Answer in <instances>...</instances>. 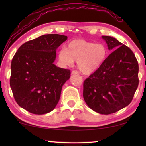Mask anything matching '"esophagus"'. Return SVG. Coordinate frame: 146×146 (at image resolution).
I'll return each instance as SVG.
<instances>
[{
    "label": "esophagus",
    "instance_id": "34e87169",
    "mask_svg": "<svg viewBox=\"0 0 146 146\" xmlns=\"http://www.w3.org/2000/svg\"><path fill=\"white\" fill-rule=\"evenodd\" d=\"M71 74L72 75H78V72L76 71H75V70H74V71H72L71 72Z\"/></svg>",
    "mask_w": 146,
    "mask_h": 146
}]
</instances>
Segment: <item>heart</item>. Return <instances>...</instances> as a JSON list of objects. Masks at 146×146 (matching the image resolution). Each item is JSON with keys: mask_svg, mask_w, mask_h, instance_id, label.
<instances>
[{"mask_svg": "<svg viewBox=\"0 0 146 146\" xmlns=\"http://www.w3.org/2000/svg\"><path fill=\"white\" fill-rule=\"evenodd\" d=\"M108 48L104 44L76 39L62 48L58 53V60L62 66H72L78 62V68L82 74L90 75L98 70L106 59Z\"/></svg>", "mask_w": 146, "mask_h": 146, "instance_id": "heart-1", "label": "heart"}]
</instances>
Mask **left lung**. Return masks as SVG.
<instances>
[{
    "mask_svg": "<svg viewBox=\"0 0 146 146\" xmlns=\"http://www.w3.org/2000/svg\"><path fill=\"white\" fill-rule=\"evenodd\" d=\"M111 52L98 70L84 82L85 102L96 112L110 114L132 100L139 83V66L133 52L117 39L102 36Z\"/></svg>",
    "mask_w": 146,
    "mask_h": 146,
    "instance_id": "1",
    "label": "left lung"
}]
</instances>
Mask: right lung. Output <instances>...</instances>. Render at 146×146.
I'll return each mask as SVG.
<instances>
[{
    "mask_svg": "<svg viewBox=\"0 0 146 146\" xmlns=\"http://www.w3.org/2000/svg\"><path fill=\"white\" fill-rule=\"evenodd\" d=\"M66 36L50 34L23 44L11 62L10 86L16 102L34 114L50 112L56 106L70 71L57 67L56 49Z\"/></svg>",
    "mask_w": 146,
    "mask_h": 146,
    "instance_id": "obj_1",
    "label": "right lung"
}]
</instances>
